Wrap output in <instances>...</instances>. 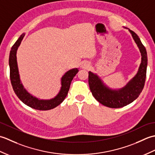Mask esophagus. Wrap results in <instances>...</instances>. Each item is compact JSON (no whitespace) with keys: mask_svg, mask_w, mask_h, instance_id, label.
<instances>
[{"mask_svg":"<svg viewBox=\"0 0 155 155\" xmlns=\"http://www.w3.org/2000/svg\"><path fill=\"white\" fill-rule=\"evenodd\" d=\"M88 66H89V63H88L87 62H83V63L82 64V67H83V68H86V67H88Z\"/></svg>","mask_w":155,"mask_h":155,"instance_id":"esophagus-1","label":"esophagus"}]
</instances>
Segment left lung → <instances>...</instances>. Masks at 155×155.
Returning <instances> with one entry per match:
<instances>
[{
  "instance_id": "left-lung-1",
  "label": "left lung",
  "mask_w": 155,
  "mask_h": 155,
  "mask_svg": "<svg viewBox=\"0 0 155 155\" xmlns=\"http://www.w3.org/2000/svg\"><path fill=\"white\" fill-rule=\"evenodd\" d=\"M128 31L132 35L141 55V62L134 77L123 87L113 89L105 84L97 74L88 72V84L92 94L101 104L109 108H121L133 103L139 97L145 83L147 67L146 48L135 32L130 29Z\"/></svg>"
}]
</instances>
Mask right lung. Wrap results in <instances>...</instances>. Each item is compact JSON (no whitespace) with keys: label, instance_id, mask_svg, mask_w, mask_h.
<instances>
[{"label":"right lung","instance_id":"obj_1","mask_svg":"<svg viewBox=\"0 0 155 155\" xmlns=\"http://www.w3.org/2000/svg\"><path fill=\"white\" fill-rule=\"evenodd\" d=\"M25 33L22 34L18 40L16 41L11 48L9 55V67H10V78L11 84L16 96L23 103L36 110H48L57 107L62 103L67 97L71 81L74 76L78 72V68H72L66 72L61 78V88L58 94L54 98L51 99H41V98L33 96L28 93L25 88L20 78L18 67L16 58V52L18 48L21 45L24 38Z\"/></svg>","mask_w":155,"mask_h":155}]
</instances>
